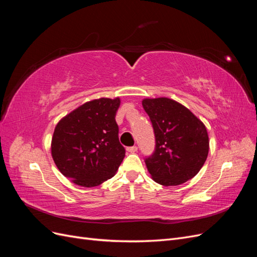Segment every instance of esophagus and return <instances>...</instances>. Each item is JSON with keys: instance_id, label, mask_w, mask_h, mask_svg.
<instances>
[{"instance_id": "obj_1", "label": "esophagus", "mask_w": 257, "mask_h": 257, "mask_svg": "<svg viewBox=\"0 0 257 257\" xmlns=\"http://www.w3.org/2000/svg\"><path fill=\"white\" fill-rule=\"evenodd\" d=\"M138 150V148L136 146H133V147H127L126 148V151L130 152V153H135L136 151Z\"/></svg>"}]
</instances>
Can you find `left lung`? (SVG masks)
I'll return each instance as SVG.
<instances>
[{
    "mask_svg": "<svg viewBox=\"0 0 257 257\" xmlns=\"http://www.w3.org/2000/svg\"><path fill=\"white\" fill-rule=\"evenodd\" d=\"M155 136L153 153L145 159L148 172L162 185H179L195 177L209 151L205 124L188 108L167 97L146 98Z\"/></svg>",
    "mask_w": 257,
    "mask_h": 257,
    "instance_id": "obj_1",
    "label": "left lung"
}]
</instances>
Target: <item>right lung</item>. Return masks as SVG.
I'll return each mask as SVG.
<instances>
[{
    "instance_id": "1",
    "label": "right lung",
    "mask_w": 257,
    "mask_h": 257,
    "mask_svg": "<svg viewBox=\"0 0 257 257\" xmlns=\"http://www.w3.org/2000/svg\"><path fill=\"white\" fill-rule=\"evenodd\" d=\"M120 98H98L84 103L57 124L51 154L62 175L84 188L110 179L125 149L119 142L115 113Z\"/></svg>"
}]
</instances>
